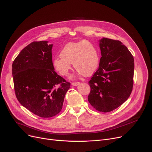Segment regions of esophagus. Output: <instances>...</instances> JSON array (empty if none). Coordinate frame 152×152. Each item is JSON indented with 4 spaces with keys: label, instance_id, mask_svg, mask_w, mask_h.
<instances>
[{
    "label": "esophagus",
    "instance_id": "34e87169",
    "mask_svg": "<svg viewBox=\"0 0 152 152\" xmlns=\"http://www.w3.org/2000/svg\"><path fill=\"white\" fill-rule=\"evenodd\" d=\"M80 84V83H79V82H76V83H71V84H72V86H78L79 84Z\"/></svg>",
    "mask_w": 152,
    "mask_h": 152
}]
</instances>
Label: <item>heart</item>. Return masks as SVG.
<instances>
[{
    "instance_id": "heart-1",
    "label": "heart",
    "mask_w": 152,
    "mask_h": 152,
    "mask_svg": "<svg viewBox=\"0 0 152 152\" xmlns=\"http://www.w3.org/2000/svg\"><path fill=\"white\" fill-rule=\"evenodd\" d=\"M61 58H55L53 64L56 71L61 76L67 75L71 63L77 69V75L89 76L97 70L99 58L95 46L84 40L76 43H68L60 52ZM74 77L72 76L71 78Z\"/></svg>"
}]
</instances>
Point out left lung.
<instances>
[{"label": "left lung", "mask_w": 152, "mask_h": 152, "mask_svg": "<svg viewBox=\"0 0 152 152\" xmlns=\"http://www.w3.org/2000/svg\"><path fill=\"white\" fill-rule=\"evenodd\" d=\"M99 66L89 82L88 101L97 110L108 113L126 101L133 88L134 60L128 48L107 38L99 40Z\"/></svg>", "instance_id": "8db88e82"}]
</instances>
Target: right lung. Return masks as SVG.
<instances>
[{
  "label": "right lung",
  "mask_w": 152,
  "mask_h": 152,
  "mask_svg": "<svg viewBox=\"0 0 152 152\" xmlns=\"http://www.w3.org/2000/svg\"><path fill=\"white\" fill-rule=\"evenodd\" d=\"M53 44L34 42L25 47L12 64L14 89L18 102L34 114L43 118L61 110L70 83L55 71Z\"/></svg>",
  "instance_id": "add662e5"
}]
</instances>
